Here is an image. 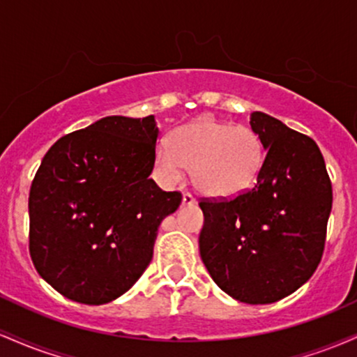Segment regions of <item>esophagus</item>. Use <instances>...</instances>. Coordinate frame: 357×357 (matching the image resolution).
Instances as JSON below:
<instances>
[{
	"label": "esophagus",
	"mask_w": 357,
	"mask_h": 357,
	"mask_svg": "<svg viewBox=\"0 0 357 357\" xmlns=\"http://www.w3.org/2000/svg\"><path fill=\"white\" fill-rule=\"evenodd\" d=\"M196 203V199H195V196L191 195V192H183V204L184 206H192V204Z\"/></svg>",
	"instance_id": "34e87169"
}]
</instances>
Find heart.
I'll use <instances>...</instances> for the list:
<instances>
[{
  "label": "heart",
  "instance_id": "heart-1",
  "mask_svg": "<svg viewBox=\"0 0 357 357\" xmlns=\"http://www.w3.org/2000/svg\"><path fill=\"white\" fill-rule=\"evenodd\" d=\"M264 159V142L252 127L202 117L171 130L154 165L167 183L178 181L186 167L206 196L235 198L253 186Z\"/></svg>",
  "mask_w": 357,
  "mask_h": 357
}]
</instances>
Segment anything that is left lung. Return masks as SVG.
I'll list each match as a JSON object with an SVG mask.
<instances>
[{
  "instance_id": "obj_1",
  "label": "left lung",
  "mask_w": 357,
  "mask_h": 357,
  "mask_svg": "<svg viewBox=\"0 0 357 357\" xmlns=\"http://www.w3.org/2000/svg\"><path fill=\"white\" fill-rule=\"evenodd\" d=\"M264 166L252 190L199 202V253L215 284L245 304H272L312 277L326 245L333 184L314 139L253 112Z\"/></svg>"
}]
</instances>
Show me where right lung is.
<instances>
[{"label":"right lung","instance_id":"obj_1","mask_svg":"<svg viewBox=\"0 0 357 357\" xmlns=\"http://www.w3.org/2000/svg\"><path fill=\"white\" fill-rule=\"evenodd\" d=\"M158 136L154 116H109L45 154L28 198L30 255L63 297L107 304L153 260L159 225L183 199L149 178Z\"/></svg>","mask_w":357,"mask_h":357}]
</instances>
